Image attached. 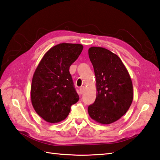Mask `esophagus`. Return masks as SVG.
<instances>
[{
  "instance_id": "esophagus-1",
  "label": "esophagus",
  "mask_w": 160,
  "mask_h": 160,
  "mask_svg": "<svg viewBox=\"0 0 160 160\" xmlns=\"http://www.w3.org/2000/svg\"><path fill=\"white\" fill-rule=\"evenodd\" d=\"M84 88H85L84 86H81V87L80 88H79L81 94H83V92H84Z\"/></svg>"
}]
</instances>
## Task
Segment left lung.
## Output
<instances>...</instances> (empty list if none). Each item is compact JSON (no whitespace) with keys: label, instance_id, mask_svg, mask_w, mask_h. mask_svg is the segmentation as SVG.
Listing matches in <instances>:
<instances>
[{"label":"left lung","instance_id":"obj_1","mask_svg":"<svg viewBox=\"0 0 160 160\" xmlns=\"http://www.w3.org/2000/svg\"><path fill=\"white\" fill-rule=\"evenodd\" d=\"M96 77L97 97L88 108L94 121L110 124L128 111L133 99L132 83L128 70L117 54L106 48L88 50Z\"/></svg>","mask_w":160,"mask_h":160}]
</instances>
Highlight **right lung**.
<instances>
[{
	"label": "right lung",
	"instance_id": "right-lung-1",
	"mask_svg": "<svg viewBox=\"0 0 160 160\" xmlns=\"http://www.w3.org/2000/svg\"><path fill=\"white\" fill-rule=\"evenodd\" d=\"M81 44L62 43L50 48L36 69L31 86V101L38 115L49 123L63 121L79 97L70 67L83 50Z\"/></svg>",
	"mask_w": 160,
	"mask_h": 160
}]
</instances>
